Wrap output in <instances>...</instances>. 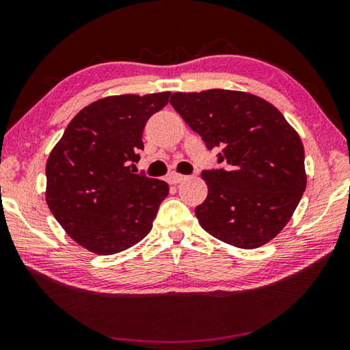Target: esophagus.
Here are the masks:
<instances>
[{
    "mask_svg": "<svg viewBox=\"0 0 350 350\" xmlns=\"http://www.w3.org/2000/svg\"><path fill=\"white\" fill-rule=\"evenodd\" d=\"M185 179H187V176L177 174V173H171L168 176V182L171 183V185H177V183H180L182 180H185Z\"/></svg>",
    "mask_w": 350,
    "mask_h": 350,
    "instance_id": "1",
    "label": "esophagus"
}]
</instances>
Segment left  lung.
Returning <instances> with one entry per match:
<instances>
[{
  "mask_svg": "<svg viewBox=\"0 0 350 350\" xmlns=\"http://www.w3.org/2000/svg\"><path fill=\"white\" fill-rule=\"evenodd\" d=\"M170 103L204 139L224 148L225 170L202 171L208 194L200 227L238 248L267 244L286 227L306 189L304 146L280 109L250 92H174Z\"/></svg>",
  "mask_w": 350,
  "mask_h": 350,
  "instance_id": "8db88e82",
  "label": "left lung"
}]
</instances>
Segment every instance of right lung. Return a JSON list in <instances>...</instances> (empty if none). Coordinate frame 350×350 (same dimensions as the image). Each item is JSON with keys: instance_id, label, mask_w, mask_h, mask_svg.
Returning a JSON list of instances; mask_svg holds the SVG:
<instances>
[{"instance_id": "add662e5", "label": "right lung", "mask_w": 350, "mask_h": 350, "mask_svg": "<svg viewBox=\"0 0 350 350\" xmlns=\"http://www.w3.org/2000/svg\"><path fill=\"white\" fill-rule=\"evenodd\" d=\"M171 92L122 94L92 102L77 114L46 163V202L77 244L114 254L151 232L167 182L134 174L148 118Z\"/></svg>"}]
</instances>
